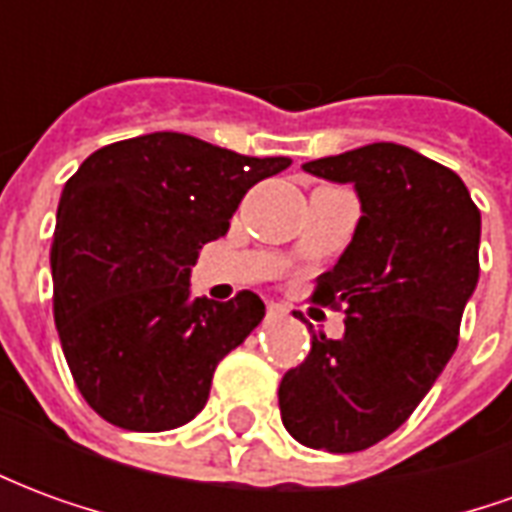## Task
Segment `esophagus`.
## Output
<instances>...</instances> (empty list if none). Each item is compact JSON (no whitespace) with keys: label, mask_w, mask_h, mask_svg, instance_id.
I'll use <instances>...</instances> for the list:
<instances>
[{"label":"esophagus","mask_w":512,"mask_h":512,"mask_svg":"<svg viewBox=\"0 0 512 512\" xmlns=\"http://www.w3.org/2000/svg\"><path fill=\"white\" fill-rule=\"evenodd\" d=\"M268 321H279V318H285L288 315V307L285 304H277V301H268Z\"/></svg>","instance_id":"1"}]
</instances>
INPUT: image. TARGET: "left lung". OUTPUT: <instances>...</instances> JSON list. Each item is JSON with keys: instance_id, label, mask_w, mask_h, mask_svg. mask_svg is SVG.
<instances>
[{"instance_id": "obj_1", "label": "left lung", "mask_w": 512, "mask_h": 512, "mask_svg": "<svg viewBox=\"0 0 512 512\" xmlns=\"http://www.w3.org/2000/svg\"><path fill=\"white\" fill-rule=\"evenodd\" d=\"M304 169L354 183L362 216L312 296L345 307V334L312 332L307 359L279 384V411L304 447L359 452L411 417L455 354L480 277V211L452 169L395 142Z\"/></svg>"}]
</instances>
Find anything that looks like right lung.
I'll use <instances>...</instances> for the list:
<instances>
[{"label":"right lung","instance_id":"right-lung-1","mask_svg":"<svg viewBox=\"0 0 512 512\" xmlns=\"http://www.w3.org/2000/svg\"><path fill=\"white\" fill-rule=\"evenodd\" d=\"M288 167L175 131L84 158L62 189L51 277L62 354L95 414L136 433L200 414L213 370L266 304L252 290L227 304L191 299V266L230 230L246 191Z\"/></svg>","mask_w":512,"mask_h":512}]
</instances>
